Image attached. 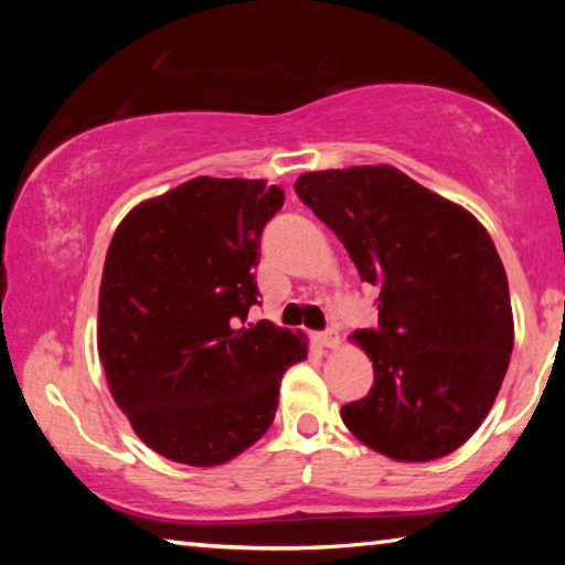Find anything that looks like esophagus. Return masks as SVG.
Here are the masks:
<instances>
[{
    "label": "esophagus",
    "mask_w": 565,
    "mask_h": 565,
    "mask_svg": "<svg viewBox=\"0 0 565 565\" xmlns=\"http://www.w3.org/2000/svg\"><path fill=\"white\" fill-rule=\"evenodd\" d=\"M317 343L323 349H337L339 347V333L333 329L321 331V333H317Z\"/></svg>",
    "instance_id": "1"
}]
</instances>
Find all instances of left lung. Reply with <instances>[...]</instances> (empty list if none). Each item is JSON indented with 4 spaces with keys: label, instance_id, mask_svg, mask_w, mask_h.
I'll return each mask as SVG.
<instances>
[{
    "label": "left lung",
    "instance_id": "left-lung-1",
    "mask_svg": "<svg viewBox=\"0 0 565 565\" xmlns=\"http://www.w3.org/2000/svg\"><path fill=\"white\" fill-rule=\"evenodd\" d=\"M296 196L379 289L353 333L374 386L341 406L349 431L396 461H434L481 426L513 351L509 279L486 228L394 167L309 171Z\"/></svg>",
    "mask_w": 565,
    "mask_h": 565
}]
</instances>
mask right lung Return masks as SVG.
<instances>
[{
    "mask_svg": "<svg viewBox=\"0 0 565 565\" xmlns=\"http://www.w3.org/2000/svg\"><path fill=\"white\" fill-rule=\"evenodd\" d=\"M284 191L199 177L131 209L107 252L97 347L111 396L151 451L218 466L269 431L306 343L259 303L254 266Z\"/></svg>",
    "mask_w": 565,
    "mask_h": 565,
    "instance_id": "right-lung-1",
    "label": "right lung"
}]
</instances>
